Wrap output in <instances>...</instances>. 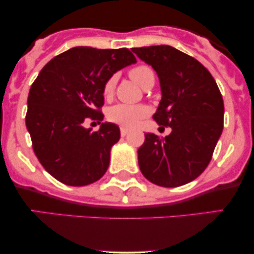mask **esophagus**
Returning a JSON list of instances; mask_svg holds the SVG:
<instances>
[{
	"mask_svg": "<svg viewBox=\"0 0 254 254\" xmlns=\"http://www.w3.org/2000/svg\"><path fill=\"white\" fill-rule=\"evenodd\" d=\"M127 132H129V130H127V127H121V135H122V136L124 137L125 135H127Z\"/></svg>",
	"mask_w": 254,
	"mask_h": 254,
	"instance_id": "obj_1",
	"label": "esophagus"
}]
</instances>
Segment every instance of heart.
I'll return each instance as SVG.
<instances>
[{
  "mask_svg": "<svg viewBox=\"0 0 254 254\" xmlns=\"http://www.w3.org/2000/svg\"><path fill=\"white\" fill-rule=\"evenodd\" d=\"M129 76L138 86H141L142 88H145L148 84L154 83V81H155L154 70L147 64H138V65L131 68L129 71ZM116 82H117L116 76H111L104 83L103 95L106 99L113 95V92H115L116 88ZM148 113H149V110L144 105L117 104L111 106L109 111H107V118L112 123L122 125L123 127H132L141 119H143Z\"/></svg>",
  "mask_w": 254,
  "mask_h": 254,
  "instance_id": "b5f03b06",
  "label": "heart"
}]
</instances>
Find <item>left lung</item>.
Returning a JSON list of instances; mask_svg holds the SVG:
<instances>
[{"instance_id": "1", "label": "left lung", "mask_w": 254, "mask_h": 254, "mask_svg": "<svg viewBox=\"0 0 254 254\" xmlns=\"http://www.w3.org/2000/svg\"><path fill=\"white\" fill-rule=\"evenodd\" d=\"M131 51L156 71L162 98L153 118L172 129L165 138L145 133L137 151L139 170L155 185H185L210 162L223 130L222 95L202 63L170 45Z\"/></svg>"}]
</instances>
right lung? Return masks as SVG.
<instances>
[{"label": "right lung", "instance_id": "1", "mask_svg": "<svg viewBox=\"0 0 254 254\" xmlns=\"http://www.w3.org/2000/svg\"><path fill=\"white\" fill-rule=\"evenodd\" d=\"M136 62L129 49L77 46L40 70L28 93L26 127L38 160L58 182L84 186L106 173L111 148L121 138L118 125L101 123L92 131L82 123L103 121L104 83Z\"/></svg>", "mask_w": 254, "mask_h": 254}]
</instances>
